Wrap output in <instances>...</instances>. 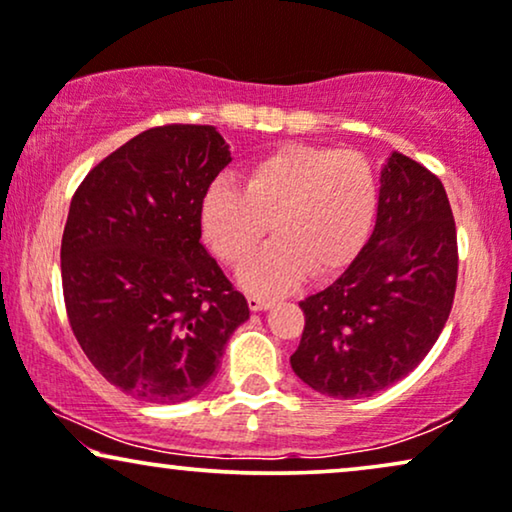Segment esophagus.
<instances>
[{"instance_id": "34e87169", "label": "esophagus", "mask_w": 512, "mask_h": 512, "mask_svg": "<svg viewBox=\"0 0 512 512\" xmlns=\"http://www.w3.org/2000/svg\"><path fill=\"white\" fill-rule=\"evenodd\" d=\"M273 299H263V296H249V308L251 311H268L273 306Z\"/></svg>"}]
</instances>
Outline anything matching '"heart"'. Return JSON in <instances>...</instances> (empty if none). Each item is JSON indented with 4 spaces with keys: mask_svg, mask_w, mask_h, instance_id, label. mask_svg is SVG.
I'll use <instances>...</instances> for the list:
<instances>
[{
    "mask_svg": "<svg viewBox=\"0 0 512 512\" xmlns=\"http://www.w3.org/2000/svg\"><path fill=\"white\" fill-rule=\"evenodd\" d=\"M377 213V178L361 151L289 144L246 168L244 189L216 182L201 201V232L227 266L268 235L277 239L239 273L258 294H277L344 268L361 251Z\"/></svg>",
    "mask_w": 512,
    "mask_h": 512,
    "instance_id": "1",
    "label": "heart"
}]
</instances>
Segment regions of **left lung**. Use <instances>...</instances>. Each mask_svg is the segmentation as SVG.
Masks as SVG:
<instances>
[{
	"label": "left lung",
	"instance_id": "8db88e82",
	"mask_svg": "<svg viewBox=\"0 0 512 512\" xmlns=\"http://www.w3.org/2000/svg\"><path fill=\"white\" fill-rule=\"evenodd\" d=\"M458 242L437 175L389 156L375 230L330 287L301 301L306 315L292 370L332 399H363L422 363L449 320Z\"/></svg>",
	"mask_w": 512,
	"mask_h": 512
}]
</instances>
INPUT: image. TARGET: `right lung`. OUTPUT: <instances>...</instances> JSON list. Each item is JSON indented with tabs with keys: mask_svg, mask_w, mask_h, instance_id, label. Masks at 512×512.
<instances>
[{
	"mask_svg": "<svg viewBox=\"0 0 512 512\" xmlns=\"http://www.w3.org/2000/svg\"><path fill=\"white\" fill-rule=\"evenodd\" d=\"M232 161L213 125H161L97 163L61 239L68 323L90 363L149 403L197 396L249 304L201 244V201Z\"/></svg>",
	"mask_w": 512,
	"mask_h": 512,
	"instance_id": "1",
	"label": "right lung"
}]
</instances>
